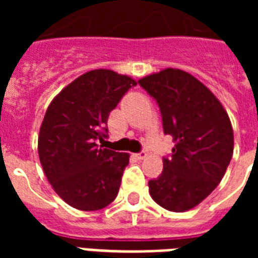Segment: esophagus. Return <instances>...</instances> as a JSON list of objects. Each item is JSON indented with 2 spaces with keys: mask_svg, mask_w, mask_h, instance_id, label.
<instances>
[{
  "mask_svg": "<svg viewBox=\"0 0 258 258\" xmlns=\"http://www.w3.org/2000/svg\"><path fill=\"white\" fill-rule=\"evenodd\" d=\"M134 157L137 158V159H145V158L147 157V153H146V151H141V153L134 154Z\"/></svg>",
  "mask_w": 258,
  "mask_h": 258,
  "instance_id": "obj_1",
  "label": "esophagus"
}]
</instances>
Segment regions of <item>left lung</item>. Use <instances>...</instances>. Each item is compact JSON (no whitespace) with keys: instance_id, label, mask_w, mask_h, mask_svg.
<instances>
[{"instance_id":"1","label":"left lung","mask_w":258,"mask_h":258,"mask_svg":"<svg viewBox=\"0 0 258 258\" xmlns=\"http://www.w3.org/2000/svg\"><path fill=\"white\" fill-rule=\"evenodd\" d=\"M138 83L157 101L163 133L175 142L162 174L149 182L150 196L170 212H186L218 186L230 163L234 139L228 113L184 71L167 68Z\"/></svg>"}]
</instances>
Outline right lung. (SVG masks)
Returning a JSON list of instances; mask_svg holds the SVG:
<instances>
[{"label":"right lung","mask_w":258,"mask_h":258,"mask_svg":"<svg viewBox=\"0 0 258 258\" xmlns=\"http://www.w3.org/2000/svg\"><path fill=\"white\" fill-rule=\"evenodd\" d=\"M137 82L108 70L89 71L67 86L46 109L38 157L46 178L72 208L93 212L116 198L128 154L103 149L107 120Z\"/></svg>","instance_id":"add662e5"}]
</instances>
